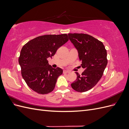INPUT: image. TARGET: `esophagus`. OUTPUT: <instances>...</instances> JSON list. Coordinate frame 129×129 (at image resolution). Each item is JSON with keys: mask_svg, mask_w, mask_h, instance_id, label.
Instances as JSON below:
<instances>
[{"mask_svg": "<svg viewBox=\"0 0 129 129\" xmlns=\"http://www.w3.org/2000/svg\"><path fill=\"white\" fill-rule=\"evenodd\" d=\"M63 74H67V73H69V71H63Z\"/></svg>", "mask_w": 129, "mask_h": 129, "instance_id": "obj_1", "label": "esophagus"}]
</instances>
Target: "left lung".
I'll return each instance as SVG.
<instances>
[{
    "label": "left lung",
    "instance_id": "1",
    "mask_svg": "<svg viewBox=\"0 0 129 129\" xmlns=\"http://www.w3.org/2000/svg\"><path fill=\"white\" fill-rule=\"evenodd\" d=\"M70 41L77 49L81 67L84 71L71 84L73 89L85 92L92 88L102 77L108 63L107 53L103 43L88 34H68Z\"/></svg>",
    "mask_w": 129,
    "mask_h": 129
}]
</instances>
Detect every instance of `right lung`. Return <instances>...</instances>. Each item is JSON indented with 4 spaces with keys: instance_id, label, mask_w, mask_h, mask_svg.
<instances>
[{
    "instance_id": "obj_1",
    "label": "right lung",
    "mask_w": 129,
    "mask_h": 129,
    "mask_svg": "<svg viewBox=\"0 0 129 129\" xmlns=\"http://www.w3.org/2000/svg\"><path fill=\"white\" fill-rule=\"evenodd\" d=\"M68 40L66 34L45 35L33 39L22 47L19 63L23 79L31 89L40 94L53 90L63 70L53 68L47 58H52L57 49Z\"/></svg>"
}]
</instances>
